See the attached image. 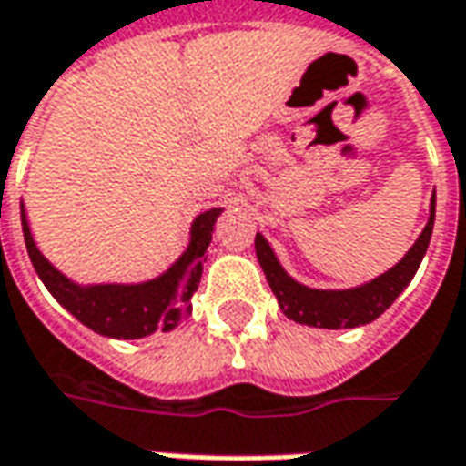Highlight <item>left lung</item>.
Returning a JSON list of instances; mask_svg holds the SVG:
<instances>
[{
    "label": "left lung",
    "instance_id": "obj_1",
    "mask_svg": "<svg viewBox=\"0 0 466 466\" xmlns=\"http://www.w3.org/2000/svg\"><path fill=\"white\" fill-rule=\"evenodd\" d=\"M434 204H437V197L431 194L430 219L417 237V242L411 244L410 252L404 254L391 269L374 277L370 282L360 284V287H351V289H312L307 284L297 282L284 272L269 242L262 234H257L254 237L257 259L262 264L264 277L272 287L279 309L294 322L319 327V329H354L361 324L374 322L407 289L411 277L420 269L427 247H430L431 229H434Z\"/></svg>",
    "mask_w": 466,
    "mask_h": 466
}]
</instances>
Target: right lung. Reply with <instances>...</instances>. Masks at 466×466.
Wrapping results in <instances>:
<instances>
[{
	"mask_svg": "<svg viewBox=\"0 0 466 466\" xmlns=\"http://www.w3.org/2000/svg\"><path fill=\"white\" fill-rule=\"evenodd\" d=\"M222 209L202 212L192 222L189 244L177 262L154 279L139 284H76L56 269L35 244L25 204H22V232L35 272L49 294L75 314L92 332L112 339H142L154 332H172L192 309V294L202 279V262L212 242L214 222Z\"/></svg>",
	"mask_w": 466,
	"mask_h": 466,
	"instance_id": "obj_1",
	"label": "right lung"
}]
</instances>
